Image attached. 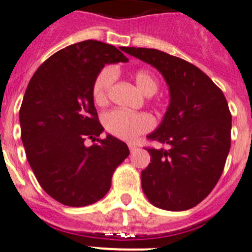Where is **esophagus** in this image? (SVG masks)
Wrapping results in <instances>:
<instances>
[{
  "mask_svg": "<svg viewBox=\"0 0 252 252\" xmlns=\"http://www.w3.org/2000/svg\"><path fill=\"white\" fill-rule=\"evenodd\" d=\"M128 149H130L131 153H133V151H136L137 146L135 145V144H128Z\"/></svg>",
  "mask_w": 252,
  "mask_h": 252,
  "instance_id": "esophagus-1",
  "label": "esophagus"
}]
</instances>
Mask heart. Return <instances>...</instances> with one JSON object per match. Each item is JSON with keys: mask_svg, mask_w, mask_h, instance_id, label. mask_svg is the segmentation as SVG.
Segmentation results:
<instances>
[{"mask_svg": "<svg viewBox=\"0 0 252 252\" xmlns=\"http://www.w3.org/2000/svg\"><path fill=\"white\" fill-rule=\"evenodd\" d=\"M132 79L140 91L145 95H153L159 90L157 77L146 69H137L132 73ZM115 81V70L112 68L103 69L93 83L92 94L97 104L103 106L108 102L110 90ZM103 126L107 132L121 140L132 141L141 133H145L154 127V119L144 112L116 108L103 116Z\"/></svg>", "mask_w": 252, "mask_h": 252, "instance_id": "obj_1", "label": "heart"}]
</instances>
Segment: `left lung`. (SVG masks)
Here are the masks:
<instances>
[{
    "mask_svg": "<svg viewBox=\"0 0 252 252\" xmlns=\"http://www.w3.org/2000/svg\"><path fill=\"white\" fill-rule=\"evenodd\" d=\"M157 68L165 79L170 103L149 139L150 164L141 171L142 190L154 206L186 211L201 203L221 178L231 148L230 108L222 91L201 69L157 49L122 48Z\"/></svg>",
    "mask_w": 252,
    "mask_h": 252,
    "instance_id": "8db88e82",
    "label": "left lung"
}]
</instances>
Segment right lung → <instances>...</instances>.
Segmentation results:
<instances>
[{
  "label": "right lung",
  "instance_id": "1",
  "mask_svg": "<svg viewBox=\"0 0 252 252\" xmlns=\"http://www.w3.org/2000/svg\"><path fill=\"white\" fill-rule=\"evenodd\" d=\"M122 51L97 40L73 44L46 59L29 82L20 108L22 144L41 188L62 204L99 201L130 154L112 135L86 146L87 137L94 141L103 131L93 83L106 64L128 62Z\"/></svg>",
  "mask_w": 252,
  "mask_h": 252
}]
</instances>
